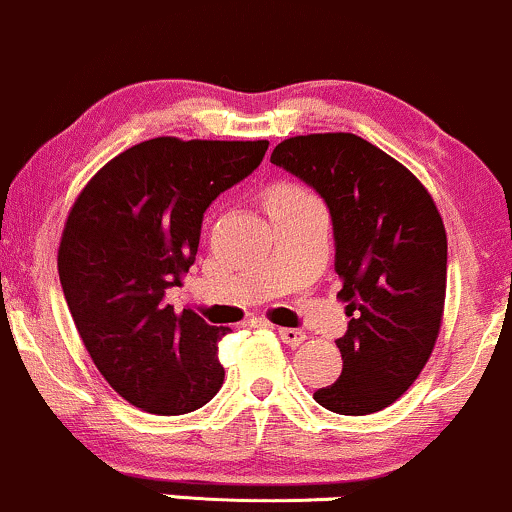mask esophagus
<instances>
[{"instance_id": "obj_1", "label": "esophagus", "mask_w": 512, "mask_h": 512, "mask_svg": "<svg viewBox=\"0 0 512 512\" xmlns=\"http://www.w3.org/2000/svg\"><path fill=\"white\" fill-rule=\"evenodd\" d=\"M278 336L280 341L285 343V346H300V343L304 341V331L300 329H287V326H283V329H278Z\"/></svg>"}]
</instances>
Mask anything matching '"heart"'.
I'll list each match as a JSON object with an SVG mask.
<instances>
[{"label":"heart","mask_w":512,"mask_h":512,"mask_svg":"<svg viewBox=\"0 0 512 512\" xmlns=\"http://www.w3.org/2000/svg\"><path fill=\"white\" fill-rule=\"evenodd\" d=\"M314 195L307 188L297 186V183H275L266 191V210L278 208V205H295L304 203V200H312Z\"/></svg>","instance_id":"heart-1"}]
</instances>
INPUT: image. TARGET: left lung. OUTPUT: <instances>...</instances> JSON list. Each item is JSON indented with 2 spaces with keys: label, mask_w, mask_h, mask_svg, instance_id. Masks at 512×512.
<instances>
[{
  "label": "left lung",
  "mask_w": 512,
  "mask_h": 512,
  "mask_svg": "<svg viewBox=\"0 0 512 512\" xmlns=\"http://www.w3.org/2000/svg\"><path fill=\"white\" fill-rule=\"evenodd\" d=\"M271 162L309 183L333 222L338 300L350 321L336 341L341 377L314 401L341 416L387 409L426 367L445 312L447 234L435 200L353 132L290 137Z\"/></svg>",
  "instance_id": "left-lung-1"
}]
</instances>
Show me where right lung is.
<instances>
[{"label":"right lung","instance_id":"1","mask_svg":"<svg viewBox=\"0 0 512 512\" xmlns=\"http://www.w3.org/2000/svg\"><path fill=\"white\" fill-rule=\"evenodd\" d=\"M268 142L154 137L101 166L74 200L57 273L84 348L137 409L191 413L220 392L229 329L174 312L169 287L193 266L203 212L261 164Z\"/></svg>","mask_w":512,"mask_h":512}]
</instances>
